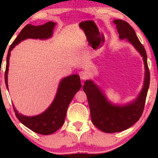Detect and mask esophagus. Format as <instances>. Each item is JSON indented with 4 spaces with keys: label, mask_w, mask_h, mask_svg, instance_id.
<instances>
[{
    "label": "esophagus",
    "mask_w": 158,
    "mask_h": 158,
    "mask_svg": "<svg viewBox=\"0 0 158 158\" xmlns=\"http://www.w3.org/2000/svg\"><path fill=\"white\" fill-rule=\"evenodd\" d=\"M79 75H80V77H81V78L82 80L87 79L88 73H87V72H85V71H81V72H80Z\"/></svg>",
    "instance_id": "34e87169"
}]
</instances>
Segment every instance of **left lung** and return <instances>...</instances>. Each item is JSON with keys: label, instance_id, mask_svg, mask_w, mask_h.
<instances>
[{"label": "left lung", "instance_id": "left-lung-1", "mask_svg": "<svg viewBox=\"0 0 158 158\" xmlns=\"http://www.w3.org/2000/svg\"><path fill=\"white\" fill-rule=\"evenodd\" d=\"M114 23L116 25L120 40L126 39L142 56L145 73L143 88L139 96L133 102L124 106L114 105L107 100L94 81L87 80L85 82L83 89L87 96L93 124L106 133L126 130L139 119L143 113L150 81L145 49L139 42L135 30L125 21L116 19Z\"/></svg>", "mask_w": 158, "mask_h": 158}]
</instances>
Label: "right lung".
Listing matches in <instances>:
<instances>
[{
	"instance_id": "obj_1",
	"label": "right lung",
	"mask_w": 158,
	"mask_h": 158,
	"mask_svg": "<svg viewBox=\"0 0 158 158\" xmlns=\"http://www.w3.org/2000/svg\"><path fill=\"white\" fill-rule=\"evenodd\" d=\"M56 23L49 21L41 26L27 24L21 30L16 40L8 49L6 58V68L5 72V82L8 88V72L9 67L10 51L15 46L26 39H40L46 40L51 37ZM81 83L78 75H72L64 77L60 81L58 90L53 102L46 111L40 115L27 116L19 114L13 105L16 117L23 125L34 132L43 135H51L57 131L64 122L66 112L68 106L75 94L81 89Z\"/></svg>"
}]
</instances>
